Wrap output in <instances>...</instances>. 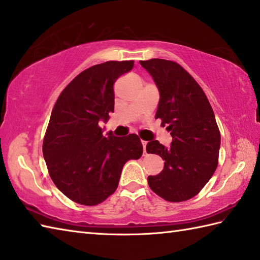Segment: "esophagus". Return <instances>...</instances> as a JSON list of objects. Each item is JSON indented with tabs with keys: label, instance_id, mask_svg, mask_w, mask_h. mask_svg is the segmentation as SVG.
<instances>
[{
	"label": "esophagus",
	"instance_id": "esophagus-1",
	"mask_svg": "<svg viewBox=\"0 0 260 260\" xmlns=\"http://www.w3.org/2000/svg\"><path fill=\"white\" fill-rule=\"evenodd\" d=\"M146 144L147 142L146 141H142V145H143V153L146 154Z\"/></svg>",
	"mask_w": 260,
	"mask_h": 260
}]
</instances>
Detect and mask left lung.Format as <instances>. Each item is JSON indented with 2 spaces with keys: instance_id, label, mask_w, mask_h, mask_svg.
Wrapping results in <instances>:
<instances>
[{
  "instance_id": "left-lung-1",
  "label": "left lung",
  "mask_w": 260,
  "mask_h": 260,
  "mask_svg": "<svg viewBox=\"0 0 260 260\" xmlns=\"http://www.w3.org/2000/svg\"><path fill=\"white\" fill-rule=\"evenodd\" d=\"M159 92L155 118L172 136L169 147L156 140L146 151L163 158L164 169L147 178L148 185L164 200L181 202L197 196L218 167L220 132L206 93L179 63L164 59L140 61Z\"/></svg>"
}]
</instances>
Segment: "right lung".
I'll return each mask as SVG.
<instances>
[{
  "instance_id": "obj_1",
  "label": "right lung",
  "mask_w": 260,
  "mask_h": 260,
  "mask_svg": "<svg viewBox=\"0 0 260 260\" xmlns=\"http://www.w3.org/2000/svg\"><path fill=\"white\" fill-rule=\"evenodd\" d=\"M134 61H107L79 74L60 93L43 140V157L53 183L66 197L96 206L117 189L121 170L142 156L136 134H104L114 113V82Z\"/></svg>"
}]
</instances>
